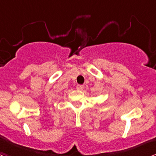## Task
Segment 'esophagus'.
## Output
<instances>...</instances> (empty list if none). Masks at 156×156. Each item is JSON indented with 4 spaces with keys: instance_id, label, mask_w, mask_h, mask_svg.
Segmentation results:
<instances>
[{
    "instance_id": "obj_1",
    "label": "esophagus",
    "mask_w": 156,
    "mask_h": 156,
    "mask_svg": "<svg viewBox=\"0 0 156 156\" xmlns=\"http://www.w3.org/2000/svg\"><path fill=\"white\" fill-rule=\"evenodd\" d=\"M76 87H77V89L79 90H81L83 89V85H81V84H78V85H77Z\"/></svg>"
}]
</instances>
